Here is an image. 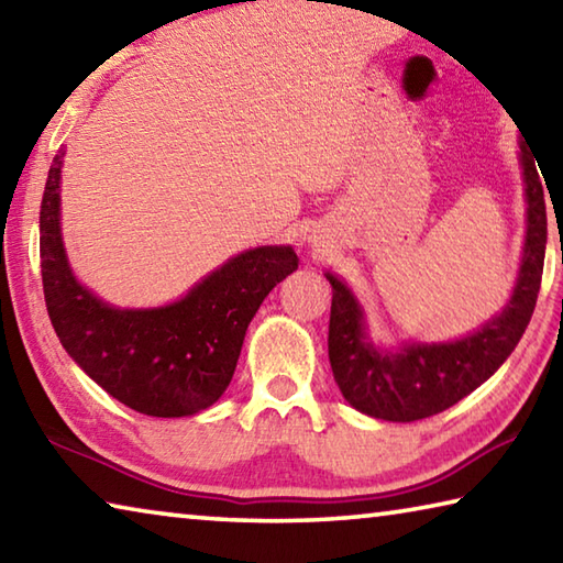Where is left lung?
Masks as SVG:
<instances>
[{"label": "left lung", "instance_id": "left-lung-1", "mask_svg": "<svg viewBox=\"0 0 563 563\" xmlns=\"http://www.w3.org/2000/svg\"><path fill=\"white\" fill-rule=\"evenodd\" d=\"M521 146L527 194V241L511 300L474 335L454 342H412L397 352L377 350L367 338L355 295L335 275L332 285L328 355L342 397L369 417L415 422L444 412L497 373L527 330L537 308L547 251V203L539 168ZM547 180V178H544Z\"/></svg>", "mask_w": 563, "mask_h": 563}]
</instances>
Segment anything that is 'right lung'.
I'll return each mask as SVG.
<instances>
[{
  "instance_id": "obj_1",
  "label": "right lung",
  "mask_w": 563,
  "mask_h": 563,
  "mask_svg": "<svg viewBox=\"0 0 563 563\" xmlns=\"http://www.w3.org/2000/svg\"><path fill=\"white\" fill-rule=\"evenodd\" d=\"M64 148L54 156L40 213L46 312L56 338L93 383L151 417H188L231 385L245 330L275 285L298 271L290 245L245 251L151 310H119L74 278L59 225Z\"/></svg>"
}]
</instances>
